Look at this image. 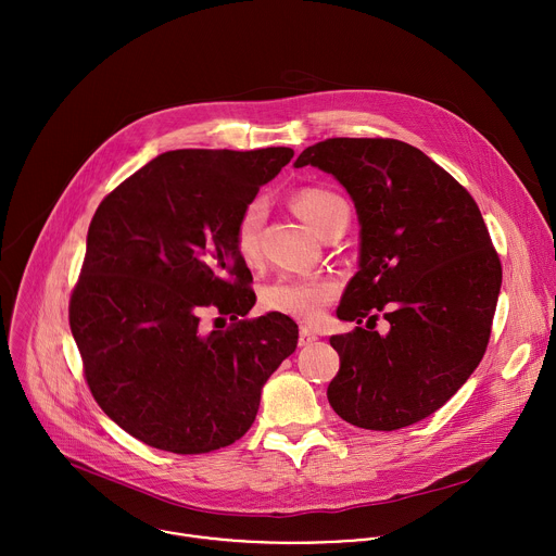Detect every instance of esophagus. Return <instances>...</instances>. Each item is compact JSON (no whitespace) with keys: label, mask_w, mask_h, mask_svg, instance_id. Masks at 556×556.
Returning <instances> with one entry per match:
<instances>
[{"label":"esophagus","mask_w":556,"mask_h":556,"mask_svg":"<svg viewBox=\"0 0 556 556\" xmlns=\"http://www.w3.org/2000/svg\"><path fill=\"white\" fill-rule=\"evenodd\" d=\"M316 339H319V337H316V332H312L309 328H301V330H299V348L312 345Z\"/></svg>","instance_id":"esophagus-1"}]
</instances>
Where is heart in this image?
I'll use <instances>...</instances> for the list:
<instances>
[{"label":"heart","instance_id":"obj_1","mask_svg":"<svg viewBox=\"0 0 556 556\" xmlns=\"http://www.w3.org/2000/svg\"><path fill=\"white\" fill-rule=\"evenodd\" d=\"M292 208L319 235H328L334 228H345L350 222L348 202L332 189L303 187L292 195ZM266 219V202L262 198L251 200L237 215L232 240L235 249L247 264H255L262 255V226ZM339 286L326 275H281L262 290V305L270 312L286 314L290 319L312 324L319 319L324 309L334 301Z\"/></svg>","mask_w":556,"mask_h":556}]
</instances>
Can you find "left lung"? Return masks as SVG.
<instances>
[{
	"label": "left lung",
	"instance_id": "left-lung-1",
	"mask_svg": "<svg viewBox=\"0 0 556 556\" xmlns=\"http://www.w3.org/2000/svg\"><path fill=\"white\" fill-rule=\"evenodd\" d=\"M352 195L361 268L337 309L367 321L330 343L328 387L350 425L395 431L438 412L480 365L502 288V262L470 193L418 147L393 138H328L296 157ZM378 315L390 332H372Z\"/></svg>",
	"mask_w": 556,
	"mask_h": 556
}]
</instances>
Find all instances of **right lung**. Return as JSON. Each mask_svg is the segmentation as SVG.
Segmentation results:
<instances>
[{
  "instance_id": "1",
  "label": "right lung",
  "mask_w": 556,
  "mask_h": 556,
  "mask_svg": "<svg viewBox=\"0 0 556 556\" xmlns=\"http://www.w3.org/2000/svg\"><path fill=\"white\" fill-rule=\"evenodd\" d=\"M292 155L167 151L99 204L70 330L94 401L140 442L195 455L240 440L264 382L296 350L286 314L247 319L253 275L232 240L237 215ZM204 306L233 324L204 336Z\"/></svg>"
}]
</instances>
